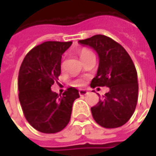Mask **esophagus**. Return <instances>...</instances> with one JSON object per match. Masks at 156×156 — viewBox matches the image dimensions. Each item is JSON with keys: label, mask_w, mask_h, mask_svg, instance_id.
Wrapping results in <instances>:
<instances>
[{"label": "esophagus", "mask_w": 156, "mask_h": 156, "mask_svg": "<svg viewBox=\"0 0 156 156\" xmlns=\"http://www.w3.org/2000/svg\"><path fill=\"white\" fill-rule=\"evenodd\" d=\"M79 94H80L81 96H84V95H87V94H88V92H87V90H85V89H80Z\"/></svg>", "instance_id": "esophagus-1"}]
</instances>
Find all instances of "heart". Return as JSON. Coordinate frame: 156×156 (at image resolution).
Here are the masks:
<instances>
[{"instance_id":"obj_1","label":"heart","mask_w":156,"mask_h":156,"mask_svg":"<svg viewBox=\"0 0 156 156\" xmlns=\"http://www.w3.org/2000/svg\"><path fill=\"white\" fill-rule=\"evenodd\" d=\"M89 51H87V50H85V51H82V53L81 54V55H84V54H86V53H88ZM77 86H81L82 84H83V81L82 80H79V81H76V83H75Z\"/></svg>"}]
</instances>
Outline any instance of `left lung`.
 <instances>
[{"label":"left lung","mask_w":156,"mask_h":156,"mask_svg":"<svg viewBox=\"0 0 156 156\" xmlns=\"http://www.w3.org/2000/svg\"><path fill=\"white\" fill-rule=\"evenodd\" d=\"M78 42L93 48L99 57L97 73L90 86L109 87L104 99L91 108L93 118L107 129L122 126L134 114L138 99L137 73L133 61L122 46L102 34Z\"/></svg>","instance_id":"obj_1"}]
</instances>
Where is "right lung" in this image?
I'll use <instances>...</instances> for the list:
<instances>
[{
    "label": "right lung",
    "instance_id": "right-lung-1",
    "mask_svg": "<svg viewBox=\"0 0 156 156\" xmlns=\"http://www.w3.org/2000/svg\"><path fill=\"white\" fill-rule=\"evenodd\" d=\"M71 45L72 41H45L28 52L21 63L19 101L27 122L41 133L62 130L70 121L75 100L80 97L75 87L62 95L51 90L61 74L62 55Z\"/></svg>",
    "mask_w": 156,
    "mask_h": 156
}]
</instances>
